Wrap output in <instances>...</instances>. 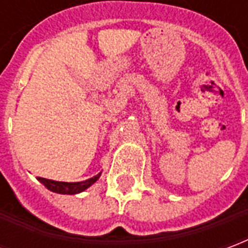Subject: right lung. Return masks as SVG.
Listing matches in <instances>:
<instances>
[{
	"mask_svg": "<svg viewBox=\"0 0 248 248\" xmlns=\"http://www.w3.org/2000/svg\"><path fill=\"white\" fill-rule=\"evenodd\" d=\"M101 177V172L94 175L93 178H89L86 181L82 182H58V181H53V179H46V178L38 177L37 179L40 181L47 190H50L57 194H67V195H74V194H79V192L85 191L86 188L94 185Z\"/></svg>",
	"mask_w": 248,
	"mask_h": 248,
	"instance_id": "add662e5",
	"label": "right lung"
}]
</instances>
